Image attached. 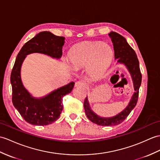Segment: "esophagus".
Masks as SVG:
<instances>
[{
	"label": "esophagus",
	"instance_id": "1",
	"mask_svg": "<svg viewBox=\"0 0 160 160\" xmlns=\"http://www.w3.org/2000/svg\"><path fill=\"white\" fill-rule=\"evenodd\" d=\"M87 84L83 81H78L75 83L76 87H86Z\"/></svg>",
	"mask_w": 160,
	"mask_h": 160
}]
</instances>
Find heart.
<instances>
[{"label": "heart", "mask_w": 160, "mask_h": 160, "mask_svg": "<svg viewBox=\"0 0 160 160\" xmlns=\"http://www.w3.org/2000/svg\"><path fill=\"white\" fill-rule=\"evenodd\" d=\"M113 50L100 42H88L77 45L72 50L69 58L73 67L88 66L92 75H99L107 69L113 58Z\"/></svg>", "instance_id": "heart-1"}]
</instances>
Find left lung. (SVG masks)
Wrapping results in <instances>:
<instances>
[{
  "label": "left lung",
  "mask_w": 160,
  "mask_h": 160,
  "mask_svg": "<svg viewBox=\"0 0 160 160\" xmlns=\"http://www.w3.org/2000/svg\"><path fill=\"white\" fill-rule=\"evenodd\" d=\"M109 36L113 43L114 58L117 59L118 62L124 63L127 66L132 76L136 92L132 98L128 107L120 114L112 118L99 117L93 112H92L89 107L88 99L86 98L84 103V108L87 117L92 122L102 126H113L118 125L121 123L128 117L138 102L139 88L140 87L141 82H142V73L140 72L139 61L135 51L129 45L123 37L118 33L116 32H111L109 33Z\"/></svg>",
  "instance_id": "left-lung-1"
}]
</instances>
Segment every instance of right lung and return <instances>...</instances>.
Listing matches in <instances>:
<instances>
[{
	"mask_svg": "<svg viewBox=\"0 0 160 160\" xmlns=\"http://www.w3.org/2000/svg\"><path fill=\"white\" fill-rule=\"evenodd\" d=\"M64 39L63 37L54 35L49 31L41 32L26 43L17 56L10 78L12 102L22 118L30 124L47 125L57 121L62 110V98L72 92L74 82L57 89L45 98L35 99L22 85L20 78L22 63L26 56L34 52L61 58Z\"/></svg>",
	"mask_w": 160,
	"mask_h": 160,
	"instance_id": "right-lung-1",
	"label": "right lung"
}]
</instances>
